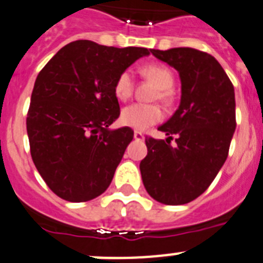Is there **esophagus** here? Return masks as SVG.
<instances>
[{
	"instance_id": "obj_1",
	"label": "esophagus",
	"mask_w": 263,
	"mask_h": 263,
	"mask_svg": "<svg viewBox=\"0 0 263 263\" xmlns=\"http://www.w3.org/2000/svg\"><path fill=\"white\" fill-rule=\"evenodd\" d=\"M134 139H136V141H143V139H145V136H143L141 132L136 130V132H134Z\"/></svg>"
}]
</instances>
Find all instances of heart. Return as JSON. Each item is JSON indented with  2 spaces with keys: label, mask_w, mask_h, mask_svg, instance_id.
<instances>
[{
  "label": "heart",
  "mask_w": 263,
  "mask_h": 263,
  "mask_svg": "<svg viewBox=\"0 0 263 263\" xmlns=\"http://www.w3.org/2000/svg\"><path fill=\"white\" fill-rule=\"evenodd\" d=\"M143 75L153 80L159 87L157 99L167 103L171 99V88L174 85L173 71L162 64H148L142 68ZM134 80L130 71L121 72L115 83V95L121 101H126L133 95ZM163 113L158 105H147V104H133L129 105L121 113L122 124L136 130H145L148 126L157 124L162 120Z\"/></svg>",
  "instance_id": "1"
}]
</instances>
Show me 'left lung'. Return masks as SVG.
<instances>
[{"label": "left lung", "mask_w": 263, "mask_h": 263, "mask_svg": "<svg viewBox=\"0 0 263 263\" xmlns=\"http://www.w3.org/2000/svg\"><path fill=\"white\" fill-rule=\"evenodd\" d=\"M150 51L179 72L182 96L173 117L158 127L166 141L146 138L139 170L154 200L180 205L200 196L227 160L236 130L234 88L210 53L190 47ZM173 135L177 145L171 146Z\"/></svg>", "instance_id": "obj_1"}]
</instances>
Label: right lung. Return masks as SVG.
<instances>
[{"instance_id":"1","label":"right lung","mask_w":263,"mask_h":263,"mask_svg":"<svg viewBox=\"0 0 263 263\" xmlns=\"http://www.w3.org/2000/svg\"><path fill=\"white\" fill-rule=\"evenodd\" d=\"M142 47L71 42L39 72L26 118L32 162L53 194L72 203L105 192L133 139L110 125L120 116L115 83Z\"/></svg>"}]
</instances>
